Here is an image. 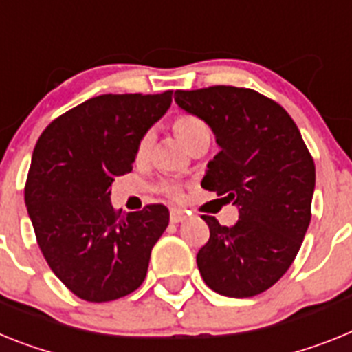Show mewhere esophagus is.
<instances>
[{
  "label": "esophagus",
  "instance_id": "esophagus-1",
  "mask_svg": "<svg viewBox=\"0 0 352 352\" xmlns=\"http://www.w3.org/2000/svg\"><path fill=\"white\" fill-rule=\"evenodd\" d=\"M184 218H186V212H182V210L179 209H172V212H170V221L172 223H180Z\"/></svg>",
  "mask_w": 352,
  "mask_h": 352
}]
</instances>
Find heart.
Listing matches in <instances>:
<instances>
[{"label":"heart","instance_id":"b5f03b06","mask_svg":"<svg viewBox=\"0 0 352 352\" xmlns=\"http://www.w3.org/2000/svg\"><path fill=\"white\" fill-rule=\"evenodd\" d=\"M173 133L177 134V138L180 142L184 143L186 148H191L197 142H200L201 138H206V136H210V131L207 127V124L204 120H200L198 117H193V115H180V117L175 118L173 122ZM152 142H154V136L152 133L143 134L142 140L138 142V146H136V157L140 161L148 155L151 152Z\"/></svg>","mask_w":352,"mask_h":352}]
</instances>
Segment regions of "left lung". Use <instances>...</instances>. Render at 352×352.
<instances>
[{"mask_svg":"<svg viewBox=\"0 0 352 352\" xmlns=\"http://www.w3.org/2000/svg\"><path fill=\"white\" fill-rule=\"evenodd\" d=\"M175 102L206 122L219 146L201 188L227 195L239 210L230 228L201 216L210 230L197 255L201 278L228 298L261 294L301 248L316 189L314 159L289 113L255 90H177Z\"/></svg>","mask_w":352,"mask_h":352,"instance_id":"left-lung-1","label":"left lung"}]
</instances>
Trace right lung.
I'll list each match as a JSON object with an SVG mask.
<instances>
[{
    "label": "right lung",
    "instance_id": "1",
    "mask_svg": "<svg viewBox=\"0 0 352 352\" xmlns=\"http://www.w3.org/2000/svg\"><path fill=\"white\" fill-rule=\"evenodd\" d=\"M170 104L172 91L91 97L51 122L36 142L24 189L36 243L53 273L85 301L124 298L145 280L170 212L146 206L117 214L109 197Z\"/></svg>",
    "mask_w": 352,
    "mask_h": 352
}]
</instances>
